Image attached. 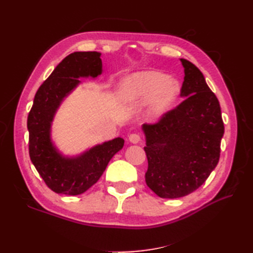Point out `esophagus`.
I'll list each match as a JSON object with an SVG mask.
<instances>
[{
	"mask_svg": "<svg viewBox=\"0 0 253 253\" xmlns=\"http://www.w3.org/2000/svg\"><path fill=\"white\" fill-rule=\"evenodd\" d=\"M128 139H129V141L131 143H138L139 141H140V136H139L138 133H130Z\"/></svg>",
	"mask_w": 253,
	"mask_h": 253,
	"instance_id": "34e87169",
	"label": "esophagus"
}]
</instances>
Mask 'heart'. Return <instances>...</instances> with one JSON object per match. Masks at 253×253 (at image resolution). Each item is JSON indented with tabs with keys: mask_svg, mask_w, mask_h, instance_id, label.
Returning a JSON list of instances; mask_svg holds the SVG:
<instances>
[{
	"mask_svg": "<svg viewBox=\"0 0 253 253\" xmlns=\"http://www.w3.org/2000/svg\"><path fill=\"white\" fill-rule=\"evenodd\" d=\"M180 92L175 78L154 71L131 74L122 80L121 98L125 103H147L146 117L157 121L174 105Z\"/></svg>",
	"mask_w": 253,
	"mask_h": 253,
	"instance_id": "obj_1",
	"label": "heart"
}]
</instances>
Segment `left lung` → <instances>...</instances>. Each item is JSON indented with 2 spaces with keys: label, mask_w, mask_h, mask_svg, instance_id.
<instances>
[{
  "label": "left lung",
  "mask_w": 253,
  "mask_h": 253,
  "mask_svg": "<svg viewBox=\"0 0 253 253\" xmlns=\"http://www.w3.org/2000/svg\"><path fill=\"white\" fill-rule=\"evenodd\" d=\"M185 100L153 125L143 124L148 159L146 182L161 198L185 197L216 168L224 135L219 102L196 65L180 58Z\"/></svg>",
  "instance_id": "left-lung-1"
}]
</instances>
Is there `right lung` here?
I'll use <instances>...</instances> for the list:
<instances>
[{
  "instance_id": "right-lung-1",
  "label": "right lung",
  "mask_w": 253,
  "mask_h": 253,
  "mask_svg": "<svg viewBox=\"0 0 253 253\" xmlns=\"http://www.w3.org/2000/svg\"><path fill=\"white\" fill-rule=\"evenodd\" d=\"M101 74V53L74 52L58 64L35 95L27 121L29 155L46 186L56 193L77 196L87 191L124 147V139L117 137L68 157L52 140V123L64 99L78 87L79 78H96Z\"/></svg>"
}]
</instances>
